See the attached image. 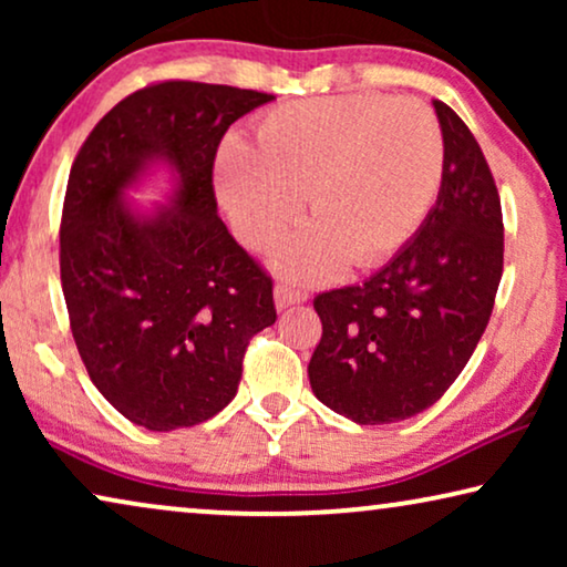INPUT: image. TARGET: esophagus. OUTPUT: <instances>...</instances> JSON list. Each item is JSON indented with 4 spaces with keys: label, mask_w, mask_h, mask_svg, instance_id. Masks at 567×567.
Masks as SVG:
<instances>
[{
    "label": "esophagus",
    "mask_w": 567,
    "mask_h": 567,
    "mask_svg": "<svg viewBox=\"0 0 567 567\" xmlns=\"http://www.w3.org/2000/svg\"><path fill=\"white\" fill-rule=\"evenodd\" d=\"M274 299H276L278 309H286V307H293V305H301V301H307V293L293 289V286L278 284L274 289Z\"/></svg>",
    "instance_id": "1"
}]
</instances>
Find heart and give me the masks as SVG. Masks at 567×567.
<instances>
[{
    "label": "heart",
    "instance_id": "b5f03b06",
    "mask_svg": "<svg viewBox=\"0 0 567 567\" xmlns=\"http://www.w3.org/2000/svg\"><path fill=\"white\" fill-rule=\"evenodd\" d=\"M444 181V136L417 100L336 95L268 111L255 144H221L214 183L231 227L266 247L299 216L312 229L274 255L291 281H324L340 266L367 270L421 229Z\"/></svg>",
    "mask_w": 567,
    "mask_h": 567
}]
</instances>
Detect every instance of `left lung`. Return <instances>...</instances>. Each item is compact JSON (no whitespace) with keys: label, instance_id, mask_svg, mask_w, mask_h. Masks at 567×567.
Instances as JSON below:
<instances>
[{"label":"left lung","instance_id":"8db88e82","mask_svg":"<svg viewBox=\"0 0 567 567\" xmlns=\"http://www.w3.org/2000/svg\"><path fill=\"white\" fill-rule=\"evenodd\" d=\"M444 181L421 229L361 286L315 299L322 322L307 374L315 398L359 425L408 421L467 367L503 274L501 198L483 150L433 100Z\"/></svg>","mask_w":567,"mask_h":567}]
</instances>
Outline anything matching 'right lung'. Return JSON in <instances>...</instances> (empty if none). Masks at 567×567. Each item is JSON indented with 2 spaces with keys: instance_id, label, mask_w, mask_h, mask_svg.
I'll use <instances>...</instances> for the list:
<instances>
[{
  "instance_id": "1",
  "label": "right lung",
  "mask_w": 567,
  "mask_h": 567,
  "mask_svg": "<svg viewBox=\"0 0 567 567\" xmlns=\"http://www.w3.org/2000/svg\"><path fill=\"white\" fill-rule=\"evenodd\" d=\"M274 95L159 82L92 128L69 173L61 289L100 394L146 431L214 417L235 400L245 348L276 322L274 281L219 219L214 157L237 118ZM168 169L167 205L127 198Z\"/></svg>"
}]
</instances>
